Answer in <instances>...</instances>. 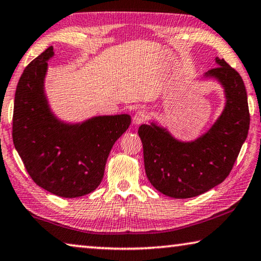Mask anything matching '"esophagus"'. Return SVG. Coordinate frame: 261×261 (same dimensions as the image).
I'll use <instances>...</instances> for the list:
<instances>
[{
    "label": "esophagus",
    "instance_id": "obj_1",
    "mask_svg": "<svg viewBox=\"0 0 261 261\" xmlns=\"http://www.w3.org/2000/svg\"><path fill=\"white\" fill-rule=\"evenodd\" d=\"M146 117H147V116H146L145 111L139 110V111H137V113L134 115L132 122H134L135 125H139V124H142V123H144V122L146 121Z\"/></svg>",
    "mask_w": 261,
    "mask_h": 261
}]
</instances>
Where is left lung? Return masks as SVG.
<instances>
[{"mask_svg":"<svg viewBox=\"0 0 261 261\" xmlns=\"http://www.w3.org/2000/svg\"><path fill=\"white\" fill-rule=\"evenodd\" d=\"M215 63L217 67L202 79H214L222 86L225 105L204 134L181 140L155 121L138 129L147 179L166 196L195 197L223 182L246 140L250 113L245 85L224 59L216 58Z\"/></svg>","mask_w":261,"mask_h":261,"instance_id":"obj_1","label":"left lung"}]
</instances>
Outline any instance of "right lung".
Masks as SVG:
<instances>
[{
  "label": "right lung",
  "instance_id": "obj_1",
  "mask_svg": "<svg viewBox=\"0 0 261 261\" xmlns=\"http://www.w3.org/2000/svg\"><path fill=\"white\" fill-rule=\"evenodd\" d=\"M48 47L32 60L15 93L12 139L31 179L57 196L74 198L98 187L111 147L127 130V114L94 116L86 121H61L45 92Z\"/></svg>",
  "mask_w": 261,
  "mask_h": 261
}]
</instances>
